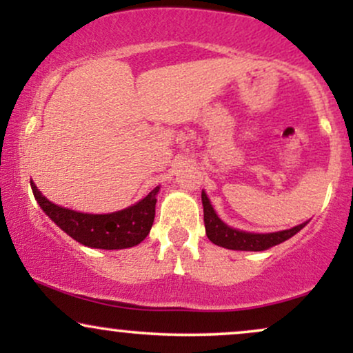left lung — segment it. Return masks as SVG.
Segmentation results:
<instances>
[{
	"instance_id": "1",
	"label": "left lung",
	"mask_w": 353,
	"mask_h": 353,
	"mask_svg": "<svg viewBox=\"0 0 353 353\" xmlns=\"http://www.w3.org/2000/svg\"><path fill=\"white\" fill-rule=\"evenodd\" d=\"M202 205H204L205 234H208L209 241L214 242L216 245L224 247V249L252 250V252L265 250L269 249V247L281 244V242L295 236L299 230L307 225V222H303V224L295 225L292 229L279 230V232H270V234L244 232V230L229 228L228 224H224V222L217 217L216 210H214L212 205H210L208 194H205L204 190H202Z\"/></svg>"
}]
</instances>
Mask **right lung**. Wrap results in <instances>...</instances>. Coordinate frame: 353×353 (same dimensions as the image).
I'll return each mask as SVG.
<instances>
[{
  "mask_svg": "<svg viewBox=\"0 0 353 353\" xmlns=\"http://www.w3.org/2000/svg\"><path fill=\"white\" fill-rule=\"evenodd\" d=\"M34 199L48 217L79 244L92 249H128L148 237L156 216V196L159 188L152 189L144 199L131 208L111 214H84L52 204L39 192L31 181Z\"/></svg>",
  "mask_w": 353,
  "mask_h": 353,
  "instance_id": "add662e5",
  "label": "right lung"
}]
</instances>
